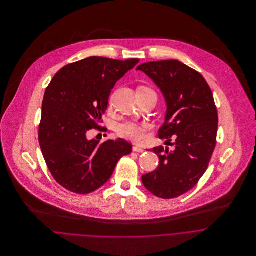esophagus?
I'll use <instances>...</instances> for the list:
<instances>
[{"label":"esophagus","instance_id":"34e87169","mask_svg":"<svg viewBox=\"0 0 256 256\" xmlns=\"http://www.w3.org/2000/svg\"><path fill=\"white\" fill-rule=\"evenodd\" d=\"M133 150L136 152H143L145 150L143 148H141V146H133Z\"/></svg>","mask_w":256,"mask_h":256}]
</instances>
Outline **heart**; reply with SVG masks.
<instances>
[{
    "instance_id": "obj_1",
    "label": "heart",
    "mask_w": 256,
    "mask_h": 256,
    "mask_svg": "<svg viewBox=\"0 0 256 256\" xmlns=\"http://www.w3.org/2000/svg\"><path fill=\"white\" fill-rule=\"evenodd\" d=\"M142 90H148L146 88H140ZM148 131V126L144 123H139L135 121H125L119 124L116 128L118 136L132 141L134 143H142L146 140V132Z\"/></svg>"
}]
</instances>
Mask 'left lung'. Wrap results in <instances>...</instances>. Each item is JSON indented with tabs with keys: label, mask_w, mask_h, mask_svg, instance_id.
<instances>
[{
	"label": "left lung",
	"mask_w": 256,
	"mask_h": 256,
	"mask_svg": "<svg viewBox=\"0 0 256 256\" xmlns=\"http://www.w3.org/2000/svg\"><path fill=\"white\" fill-rule=\"evenodd\" d=\"M164 96L168 110L158 137L168 146L152 148L158 168L142 176L158 198H176L192 189L205 174L217 142L218 112L212 90L201 74L178 60L148 62L137 67ZM176 137L172 144L171 137Z\"/></svg>",
	"instance_id": "obj_1"
}]
</instances>
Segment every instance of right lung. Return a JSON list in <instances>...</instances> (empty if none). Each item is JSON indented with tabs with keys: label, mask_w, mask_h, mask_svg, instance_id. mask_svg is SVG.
Returning <instances> with one entry per match:
<instances>
[{
	"label": "right lung",
	"mask_w": 256,
	"mask_h": 256,
	"mask_svg": "<svg viewBox=\"0 0 256 256\" xmlns=\"http://www.w3.org/2000/svg\"><path fill=\"white\" fill-rule=\"evenodd\" d=\"M139 59L88 57L63 67L46 88L38 140L56 182L76 194H88L106 182L118 160L132 152L123 139L88 140L92 129L104 131L102 114L116 82Z\"/></svg>",
	"instance_id": "1"
}]
</instances>
